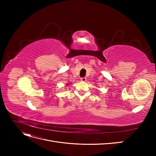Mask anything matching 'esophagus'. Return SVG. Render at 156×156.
<instances>
[{
    "instance_id": "obj_1",
    "label": "esophagus",
    "mask_w": 156,
    "mask_h": 156,
    "mask_svg": "<svg viewBox=\"0 0 156 156\" xmlns=\"http://www.w3.org/2000/svg\"><path fill=\"white\" fill-rule=\"evenodd\" d=\"M81 81L82 82H85L87 81V78L86 77H83V78H81Z\"/></svg>"
}]
</instances>
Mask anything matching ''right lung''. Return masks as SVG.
<instances>
[{"label": "right lung", "instance_id": "1", "mask_svg": "<svg viewBox=\"0 0 156 156\" xmlns=\"http://www.w3.org/2000/svg\"><path fill=\"white\" fill-rule=\"evenodd\" d=\"M69 84H66V86H68V85H69Z\"/></svg>", "mask_w": 156, "mask_h": 156}]
</instances>
